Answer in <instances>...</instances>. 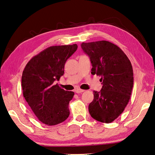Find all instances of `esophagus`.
<instances>
[{
	"label": "esophagus",
	"instance_id": "esophagus-1",
	"mask_svg": "<svg viewBox=\"0 0 155 155\" xmlns=\"http://www.w3.org/2000/svg\"><path fill=\"white\" fill-rule=\"evenodd\" d=\"M75 93H77V94H80V93L84 92V89H76L75 90Z\"/></svg>",
	"mask_w": 155,
	"mask_h": 155
}]
</instances>
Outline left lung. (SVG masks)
<instances>
[{"instance_id":"obj_1","label":"left lung","mask_w":155,"mask_h":155,"mask_svg":"<svg viewBox=\"0 0 155 155\" xmlns=\"http://www.w3.org/2000/svg\"><path fill=\"white\" fill-rule=\"evenodd\" d=\"M81 47L90 58L91 74L101 76L103 85L100 91H94L89 114L98 121L111 123L129 101L133 86L131 63L121 48L108 41L83 42Z\"/></svg>"}]
</instances>
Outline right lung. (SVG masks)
<instances>
[{
    "instance_id": "1",
    "label": "right lung",
    "mask_w": 155,
    "mask_h": 155,
    "mask_svg": "<svg viewBox=\"0 0 155 155\" xmlns=\"http://www.w3.org/2000/svg\"><path fill=\"white\" fill-rule=\"evenodd\" d=\"M77 49L75 44L50 46L34 56L22 72L24 97L44 124L58 125L70 115L69 104L74 93L54 83L64 75L65 63Z\"/></svg>"
}]
</instances>
